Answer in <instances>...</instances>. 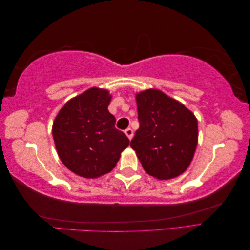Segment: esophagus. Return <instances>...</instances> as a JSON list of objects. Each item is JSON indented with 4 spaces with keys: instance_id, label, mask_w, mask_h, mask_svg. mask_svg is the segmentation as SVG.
I'll list each match as a JSON object with an SVG mask.
<instances>
[{
    "instance_id": "esophagus-1",
    "label": "esophagus",
    "mask_w": 250,
    "mask_h": 250,
    "mask_svg": "<svg viewBox=\"0 0 250 250\" xmlns=\"http://www.w3.org/2000/svg\"><path fill=\"white\" fill-rule=\"evenodd\" d=\"M125 134L127 135V138L131 140L132 137H133V130L131 129V128H127V129L125 130Z\"/></svg>"
}]
</instances>
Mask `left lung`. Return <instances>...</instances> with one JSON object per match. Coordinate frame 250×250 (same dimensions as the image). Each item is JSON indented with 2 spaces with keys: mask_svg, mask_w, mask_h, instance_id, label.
Listing matches in <instances>:
<instances>
[{
  "mask_svg": "<svg viewBox=\"0 0 250 250\" xmlns=\"http://www.w3.org/2000/svg\"><path fill=\"white\" fill-rule=\"evenodd\" d=\"M140 128L130 146L149 175L172 179L190 166L198 143V123L183 103L160 89L135 95Z\"/></svg>",
  "mask_w": 250,
  "mask_h": 250,
  "instance_id": "8db88e82",
  "label": "left lung"
}]
</instances>
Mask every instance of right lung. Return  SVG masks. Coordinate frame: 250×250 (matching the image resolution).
I'll list each match as a JSON object with an SVG mask.
<instances>
[{
    "mask_svg": "<svg viewBox=\"0 0 250 250\" xmlns=\"http://www.w3.org/2000/svg\"><path fill=\"white\" fill-rule=\"evenodd\" d=\"M110 100L107 89L90 87L67 101L53 122L60 161L81 177L109 173L129 145L125 133L115 127L116 118L107 108Z\"/></svg>",
    "mask_w": 250,
    "mask_h": 250,
    "instance_id": "add662e5",
    "label": "right lung"
}]
</instances>
